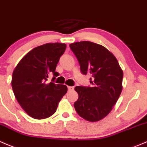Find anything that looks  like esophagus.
<instances>
[{
	"label": "esophagus",
	"instance_id": "34e87169",
	"mask_svg": "<svg viewBox=\"0 0 147 147\" xmlns=\"http://www.w3.org/2000/svg\"><path fill=\"white\" fill-rule=\"evenodd\" d=\"M74 88L73 86H68V90H69V91H71V90H73Z\"/></svg>",
	"mask_w": 147,
	"mask_h": 147
}]
</instances>
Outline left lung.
<instances>
[{
    "instance_id": "1",
    "label": "left lung",
    "mask_w": 147,
    "mask_h": 147,
    "mask_svg": "<svg viewBox=\"0 0 147 147\" xmlns=\"http://www.w3.org/2000/svg\"><path fill=\"white\" fill-rule=\"evenodd\" d=\"M81 73L89 74V86L75 87L78 99L76 111L90 122L100 120L110 113L122 90L123 72L114 55L102 45L84 41L71 44Z\"/></svg>"
}]
</instances>
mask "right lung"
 I'll use <instances>...</instances> for the list:
<instances>
[{"label":"right lung","instance_id":"1","mask_svg":"<svg viewBox=\"0 0 147 147\" xmlns=\"http://www.w3.org/2000/svg\"><path fill=\"white\" fill-rule=\"evenodd\" d=\"M66 48L65 44L58 42L37 47L22 59L13 71V93L22 108L33 118L41 119L52 115L67 92L66 86L54 83L58 76L56 67ZM50 74L54 76L48 83Z\"/></svg>","mask_w":147,"mask_h":147}]
</instances>
